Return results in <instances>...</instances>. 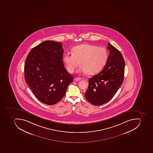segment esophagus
Returning <instances> with one entry per match:
<instances>
[{
    "label": "esophagus",
    "instance_id": "esophagus-1",
    "mask_svg": "<svg viewBox=\"0 0 153 153\" xmlns=\"http://www.w3.org/2000/svg\"><path fill=\"white\" fill-rule=\"evenodd\" d=\"M75 80H76V81H79V80H81V78H79V77H76L75 78Z\"/></svg>",
    "mask_w": 153,
    "mask_h": 153
}]
</instances>
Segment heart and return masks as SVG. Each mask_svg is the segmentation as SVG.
Here are the masks:
<instances>
[{
    "label": "heart",
    "instance_id": "b5f03b06",
    "mask_svg": "<svg viewBox=\"0 0 153 153\" xmlns=\"http://www.w3.org/2000/svg\"><path fill=\"white\" fill-rule=\"evenodd\" d=\"M72 54L67 53L63 56V61L69 73H74L81 65L79 72L88 74H96L106 65L108 53L105 48L95 45L84 44L74 46L71 49Z\"/></svg>",
    "mask_w": 153,
    "mask_h": 153
}]
</instances>
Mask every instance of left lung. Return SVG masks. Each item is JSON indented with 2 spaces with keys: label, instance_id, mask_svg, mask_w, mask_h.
<instances>
[{
  "label": "left lung",
  "instance_id": "left-lung-1",
  "mask_svg": "<svg viewBox=\"0 0 153 153\" xmlns=\"http://www.w3.org/2000/svg\"><path fill=\"white\" fill-rule=\"evenodd\" d=\"M109 55L106 65L98 74L88 79L85 92L87 100L95 106L108 102L123 83L125 62L120 52L108 43Z\"/></svg>",
  "mask_w": 153,
  "mask_h": 153
}]
</instances>
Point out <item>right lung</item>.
<instances>
[{
	"label": "right lung",
	"mask_w": 153,
	"mask_h": 153,
	"mask_svg": "<svg viewBox=\"0 0 153 153\" xmlns=\"http://www.w3.org/2000/svg\"><path fill=\"white\" fill-rule=\"evenodd\" d=\"M62 45L60 42L45 41L31 49L25 61V82L36 98L48 105L60 101L73 80L63 65Z\"/></svg>",
	"instance_id": "obj_1"
}]
</instances>
